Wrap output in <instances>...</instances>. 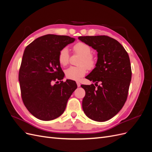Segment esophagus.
I'll list each match as a JSON object with an SVG mask.
<instances>
[{
	"label": "esophagus",
	"mask_w": 152,
	"mask_h": 152,
	"mask_svg": "<svg viewBox=\"0 0 152 152\" xmlns=\"http://www.w3.org/2000/svg\"><path fill=\"white\" fill-rule=\"evenodd\" d=\"M77 85L78 87H80V83L79 82H77Z\"/></svg>",
	"instance_id": "obj_1"
}]
</instances>
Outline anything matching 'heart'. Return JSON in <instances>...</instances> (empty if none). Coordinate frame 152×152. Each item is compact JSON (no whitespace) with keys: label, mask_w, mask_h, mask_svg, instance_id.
<instances>
[{"label":"heart","mask_w":152,"mask_h":152,"mask_svg":"<svg viewBox=\"0 0 152 152\" xmlns=\"http://www.w3.org/2000/svg\"><path fill=\"white\" fill-rule=\"evenodd\" d=\"M73 52L82 56L79 63V66H70L65 70L66 77L70 80H78L84 77L87 69L92 70L95 68L96 59L92 53V49L88 44L79 42L73 46ZM58 62L63 66H66L70 61V54L66 48H62L58 53ZM87 68L86 69V68Z\"/></svg>","instance_id":"1"}]
</instances>
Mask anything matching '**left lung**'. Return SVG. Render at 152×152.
Masks as SVG:
<instances>
[{
	"label": "left lung",
	"instance_id": "1",
	"mask_svg": "<svg viewBox=\"0 0 152 152\" xmlns=\"http://www.w3.org/2000/svg\"><path fill=\"white\" fill-rule=\"evenodd\" d=\"M79 39L98 52L96 67L86 77L96 86L81 85L86 91L82 108L92 120L107 121L119 112L127 100L132 76L129 57L122 45L108 36H82Z\"/></svg>",
	"mask_w": 152,
	"mask_h": 152
}]
</instances>
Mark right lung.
Listing matches in <instances>:
<instances>
[{"instance_id": "add662e5", "label": "right lung", "mask_w": 152, "mask_h": 152, "mask_svg": "<svg viewBox=\"0 0 152 152\" xmlns=\"http://www.w3.org/2000/svg\"><path fill=\"white\" fill-rule=\"evenodd\" d=\"M74 40L67 35L48 34L25 49L18 76L21 98L30 113L41 121L60 116L77 89L75 81L61 80L65 74L58 59L59 50Z\"/></svg>"}]
</instances>
